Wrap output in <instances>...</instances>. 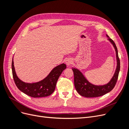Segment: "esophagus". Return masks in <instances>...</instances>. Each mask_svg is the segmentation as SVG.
Here are the masks:
<instances>
[{
  "mask_svg": "<svg viewBox=\"0 0 129 129\" xmlns=\"http://www.w3.org/2000/svg\"><path fill=\"white\" fill-rule=\"evenodd\" d=\"M73 60L72 58H68V59H67L66 60V63L67 64V66H71L72 63H73Z\"/></svg>",
  "mask_w": 129,
  "mask_h": 129,
  "instance_id": "34e87169",
  "label": "esophagus"
}]
</instances>
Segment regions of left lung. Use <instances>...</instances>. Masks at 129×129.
<instances>
[{"instance_id": "1", "label": "left lung", "mask_w": 129, "mask_h": 129, "mask_svg": "<svg viewBox=\"0 0 129 129\" xmlns=\"http://www.w3.org/2000/svg\"><path fill=\"white\" fill-rule=\"evenodd\" d=\"M107 37H109L108 36ZM108 39L114 46L116 53L117 66L114 75L107 84L98 86V85H95L90 83L79 70L73 67L72 70L74 76V85H75L76 91L81 96L85 97H96L101 96L111 91L115 86L117 81L118 80L120 70V60L118 55L117 48L115 43L111 38H109Z\"/></svg>"}]
</instances>
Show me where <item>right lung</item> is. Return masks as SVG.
<instances>
[{
	"instance_id": "1",
	"label": "right lung",
	"mask_w": 129,
	"mask_h": 129,
	"mask_svg": "<svg viewBox=\"0 0 129 129\" xmlns=\"http://www.w3.org/2000/svg\"><path fill=\"white\" fill-rule=\"evenodd\" d=\"M13 58L12 62V75L17 88L25 94L32 97H42L49 96L55 90L57 81L66 65L61 64L54 68L45 79L34 83H27L21 81L16 75L14 67Z\"/></svg>"
}]
</instances>
